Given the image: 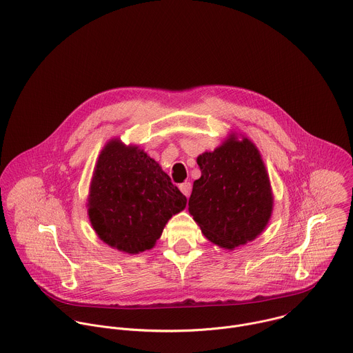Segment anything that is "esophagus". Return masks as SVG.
I'll return each mask as SVG.
<instances>
[{"label":"esophagus","mask_w":353,"mask_h":353,"mask_svg":"<svg viewBox=\"0 0 353 353\" xmlns=\"http://www.w3.org/2000/svg\"><path fill=\"white\" fill-rule=\"evenodd\" d=\"M179 189H181V192H182L186 197H189V194H190V192H192V183H190V182H183V183L179 185Z\"/></svg>","instance_id":"obj_1"}]
</instances>
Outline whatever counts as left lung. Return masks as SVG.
Listing matches in <instances>:
<instances>
[{
  "instance_id": "1",
  "label": "left lung",
  "mask_w": 353,
  "mask_h": 353,
  "mask_svg": "<svg viewBox=\"0 0 353 353\" xmlns=\"http://www.w3.org/2000/svg\"><path fill=\"white\" fill-rule=\"evenodd\" d=\"M197 164L201 176L193 182L188 210L201 234L228 250L254 241L265 230L274 205L256 145L232 132L213 152L201 153Z\"/></svg>"
}]
</instances>
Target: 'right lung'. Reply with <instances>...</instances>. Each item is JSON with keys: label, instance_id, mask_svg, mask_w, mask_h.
<instances>
[{"label": "right lung", "instance_id": "right-lung-1", "mask_svg": "<svg viewBox=\"0 0 353 353\" xmlns=\"http://www.w3.org/2000/svg\"><path fill=\"white\" fill-rule=\"evenodd\" d=\"M88 216L97 236L128 254L150 250L186 197L145 150L119 137L99 154L88 196Z\"/></svg>", "mask_w": 353, "mask_h": 353}]
</instances>
